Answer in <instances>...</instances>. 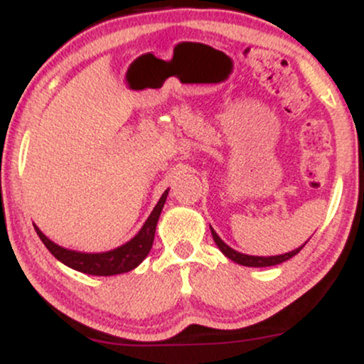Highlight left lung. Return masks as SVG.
<instances>
[{
    "instance_id": "8db88e82",
    "label": "left lung",
    "mask_w": 364,
    "mask_h": 364,
    "mask_svg": "<svg viewBox=\"0 0 364 364\" xmlns=\"http://www.w3.org/2000/svg\"><path fill=\"white\" fill-rule=\"evenodd\" d=\"M210 231H212V237H214L215 245L219 246L220 252H223L228 258H231L232 262L240 263V265H245V267H272V265H279V263L289 260V258L294 257V255H298L303 250V246L308 243V241H306V243H304L303 246H299V248L292 250V252H289V253L275 255V257H253V255H245V253L236 252V250H232L231 246H228L223 240H220L219 235H217L214 229L210 228Z\"/></svg>"
}]
</instances>
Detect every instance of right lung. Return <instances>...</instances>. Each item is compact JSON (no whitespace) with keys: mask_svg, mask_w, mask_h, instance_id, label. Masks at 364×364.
I'll use <instances>...</instances> for the list:
<instances>
[{"mask_svg":"<svg viewBox=\"0 0 364 364\" xmlns=\"http://www.w3.org/2000/svg\"><path fill=\"white\" fill-rule=\"evenodd\" d=\"M169 188L162 193L159 198L157 205L154 207V210L150 212L149 219L145 220V224L141 225V229L136 232L132 240L127 241L124 245L118 246V248L109 250V252L102 253H85V252H77V250H68L63 248V246L56 245L54 241L49 240L48 236L41 231L39 228L34 224L36 232L39 235L41 241L46 245V248L53 253L54 258H58L61 263H65L70 269L78 270V272L89 274V275H116V274H124L129 270L136 269L141 262L145 260L150 248L154 243V235H156L157 220L161 217L162 207H164L166 198H168Z\"/></svg>","mask_w":364,"mask_h":364,"instance_id":"1","label":"right lung"}]
</instances>
